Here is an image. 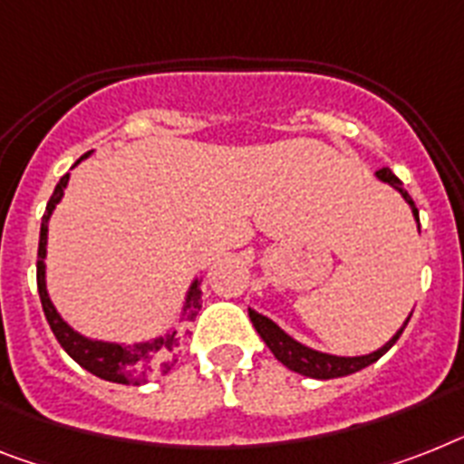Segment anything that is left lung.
I'll return each mask as SVG.
<instances>
[{
  "mask_svg": "<svg viewBox=\"0 0 464 464\" xmlns=\"http://www.w3.org/2000/svg\"><path fill=\"white\" fill-rule=\"evenodd\" d=\"M374 178L379 182H384V185L393 187V189L405 198V204L411 206L412 210V218H415L417 223V232H420V213L415 208V201L411 198V194L403 189V182L396 178L392 172V168H382V170L374 172ZM412 315V313H411ZM411 315L401 324L396 334L389 339L382 348L372 351V353H365V355H334V353H324V351H317V348H310L305 343L296 342L294 336H289L285 329L279 327L277 323H273L270 317L258 313V310L248 308V317H251V323H254L256 332L260 334V339L266 342V346L273 351V355L277 358L279 362L285 367H289L292 372L304 374V377H313V379H336V377H346V374H353L362 367L372 365L377 362L382 355L398 342V336L403 334L405 324L411 323Z\"/></svg>",
  "mask_w": 464,
  "mask_h": 464,
  "instance_id": "1",
  "label": "left lung"
}]
</instances>
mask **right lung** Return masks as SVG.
<instances>
[{"instance_id":"1","label":"right lung","mask_w":464,"mask_h":464,"mask_svg":"<svg viewBox=\"0 0 464 464\" xmlns=\"http://www.w3.org/2000/svg\"><path fill=\"white\" fill-rule=\"evenodd\" d=\"M75 160L78 166L80 160ZM72 166V168H75ZM68 179H71V172H66L63 178L59 179V185L53 189L52 198H49L47 210H44V218H42L40 227V248H37V292H40L42 310H44V317H47L49 327H52L56 342L63 346L72 361L78 362L80 367H85L87 372H92L94 377L106 379V382H113V384H147L149 377L156 372L166 374L170 372L172 365L178 362V355L182 353V343L189 336V329L187 323H194L201 310V279H191L189 289L185 294V301H182V308H179V324L178 327L166 329L163 334L151 336V339H144V342H132V343H118V342H103V339H90V336L80 334L78 329H72L71 324L61 317V313L56 310V305L52 304L47 292V232H49V218H52L53 208L61 204L63 198V189L68 187Z\"/></svg>"}]
</instances>
